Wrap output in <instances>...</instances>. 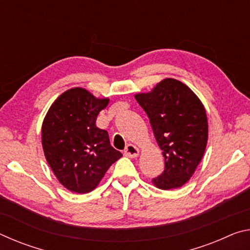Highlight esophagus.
Wrapping results in <instances>:
<instances>
[{
  "instance_id": "1",
  "label": "esophagus",
  "mask_w": 250,
  "mask_h": 250,
  "mask_svg": "<svg viewBox=\"0 0 250 250\" xmlns=\"http://www.w3.org/2000/svg\"><path fill=\"white\" fill-rule=\"evenodd\" d=\"M125 155L128 156V158H137L139 155V149L133 145H128L125 150Z\"/></svg>"
}]
</instances>
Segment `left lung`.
<instances>
[{
    "instance_id": "left-lung-1",
    "label": "left lung",
    "mask_w": 250,
    "mask_h": 250,
    "mask_svg": "<svg viewBox=\"0 0 250 250\" xmlns=\"http://www.w3.org/2000/svg\"><path fill=\"white\" fill-rule=\"evenodd\" d=\"M134 97L149 117L166 161L163 173L152 183L161 189L179 188L191 179L206 149L208 122L204 105L185 83L173 78Z\"/></svg>"
}]
</instances>
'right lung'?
<instances>
[{
    "instance_id": "right-lung-1",
    "label": "right lung",
    "mask_w": 250,
    "mask_h": 250,
    "mask_svg": "<svg viewBox=\"0 0 250 250\" xmlns=\"http://www.w3.org/2000/svg\"><path fill=\"white\" fill-rule=\"evenodd\" d=\"M109 98H96L83 88L66 90L50 105L42 125V146L50 168L70 192L95 189L122 154L109 134L96 125Z\"/></svg>"
}]
</instances>
